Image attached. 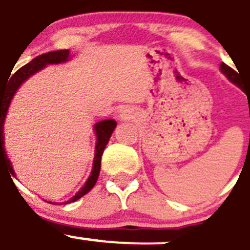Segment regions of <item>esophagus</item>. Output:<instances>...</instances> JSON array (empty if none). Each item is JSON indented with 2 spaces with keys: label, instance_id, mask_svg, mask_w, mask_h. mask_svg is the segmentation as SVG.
Wrapping results in <instances>:
<instances>
[{
  "label": "esophagus",
  "instance_id": "1",
  "mask_svg": "<svg viewBox=\"0 0 250 250\" xmlns=\"http://www.w3.org/2000/svg\"><path fill=\"white\" fill-rule=\"evenodd\" d=\"M131 116H132L131 109H129V108H127V107L122 108V109H121V113H119V117H121L123 121H125V119H129V118H131Z\"/></svg>",
  "mask_w": 250,
  "mask_h": 250
}]
</instances>
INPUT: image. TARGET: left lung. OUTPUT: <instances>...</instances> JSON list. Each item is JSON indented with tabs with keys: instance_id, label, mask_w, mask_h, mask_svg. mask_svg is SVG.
<instances>
[{
	"instance_id": "obj_1",
	"label": "left lung",
	"mask_w": 250,
	"mask_h": 250,
	"mask_svg": "<svg viewBox=\"0 0 250 250\" xmlns=\"http://www.w3.org/2000/svg\"><path fill=\"white\" fill-rule=\"evenodd\" d=\"M220 70L221 73L224 74L225 77L228 78V79L231 82V83L236 84V85H239V75H238V73H236L234 69H231L230 66H228L227 64H224V62H221L220 64Z\"/></svg>"
}]
</instances>
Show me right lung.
<instances>
[{
	"label": "right lung",
	"mask_w": 250,
	"mask_h": 250,
	"mask_svg": "<svg viewBox=\"0 0 250 250\" xmlns=\"http://www.w3.org/2000/svg\"><path fill=\"white\" fill-rule=\"evenodd\" d=\"M69 56L70 53L69 50H56V51H50V53L42 54V55L36 56L35 59H32L29 64L23 65L22 68H20L15 74H12L11 79L8 80L7 86L5 88V90L1 93L0 90V162L1 160L5 161V164L8 166V170H10L11 175H15L14 168L11 166V162L8 160L7 155H6L5 151V145H3V123H5L6 114H7L8 107H10L11 99L15 95L16 90L21 86V84L25 82V80L29 79L31 75H34L35 73L40 71L41 69H44L46 65L49 64H60V62H65L69 60ZM11 75V74H10ZM117 122L114 119H104L101 121L97 125H94V131L97 134V145H95V155H94V162H93V170L89 179L86 180V182L84 184V186L78 191L75 196H73L68 203H74V201L79 200L80 197L84 196L86 192L92 190L94 188L95 182L98 180L99 172H101V158L103 155V151L107 146L108 141H109L110 136H112L114 128H116ZM50 204H58V203H51Z\"/></svg>",
	"instance_id": "add662e5"
}]
</instances>
